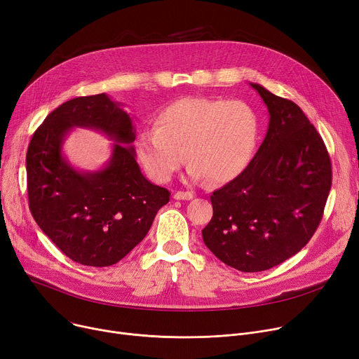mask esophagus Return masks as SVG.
<instances>
[{"instance_id": "esophagus-1", "label": "esophagus", "mask_w": 359, "mask_h": 359, "mask_svg": "<svg viewBox=\"0 0 359 359\" xmlns=\"http://www.w3.org/2000/svg\"><path fill=\"white\" fill-rule=\"evenodd\" d=\"M173 198L177 201H191V199H194V194L192 192H176L173 195Z\"/></svg>"}]
</instances>
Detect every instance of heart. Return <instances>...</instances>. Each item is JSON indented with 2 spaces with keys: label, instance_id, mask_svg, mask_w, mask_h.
<instances>
[{
  "label": "heart",
  "instance_id": "heart-1",
  "mask_svg": "<svg viewBox=\"0 0 359 359\" xmlns=\"http://www.w3.org/2000/svg\"><path fill=\"white\" fill-rule=\"evenodd\" d=\"M259 126L256 110L244 100L183 97L158 110L154 129L140 132L135 153L157 183H167L186 158L192 182L225 183L250 164Z\"/></svg>",
  "mask_w": 359,
  "mask_h": 359
}]
</instances>
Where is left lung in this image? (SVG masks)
<instances>
[{
	"label": "left lung",
	"instance_id": "8db88e82",
	"mask_svg": "<svg viewBox=\"0 0 359 359\" xmlns=\"http://www.w3.org/2000/svg\"><path fill=\"white\" fill-rule=\"evenodd\" d=\"M268 107L266 137L244 172L211 195L205 246L241 272L271 269L303 249L322 221L332 165L294 102L250 83Z\"/></svg>",
	"mask_w": 359,
	"mask_h": 359
}]
</instances>
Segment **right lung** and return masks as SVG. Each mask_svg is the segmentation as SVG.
Wrapping results in <instances>:
<instances>
[{
  "mask_svg": "<svg viewBox=\"0 0 359 359\" xmlns=\"http://www.w3.org/2000/svg\"><path fill=\"white\" fill-rule=\"evenodd\" d=\"M74 127L114 141L97 170L74 168L63 142ZM135 126L106 93L62 103L36 129L26 156L29 206L41 230L65 256L86 266H110L140 244L170 192L151 183L137 163Z\"/></svg>",
  "mask_w": 359,
  "mask_h": 359,
  "instance_id": "add662e5",
  "label": "right lung"
}]
</instances>
